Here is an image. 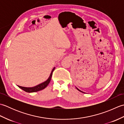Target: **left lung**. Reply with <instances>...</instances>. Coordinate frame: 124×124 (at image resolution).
Returning a JSON list of instances; mask_svg holds the SVG:
<instances>
[{
  "label": "left lung",
  "instance_id": "left-lung-1",
  "mask_svg": "<svg viewBox=\"0 0 124 124\" xmlns=\"http://www.w3.org/2000/svg\"><path fill=\"white\" fill-rule=\"evenodd\" d=\"M76 88H77V89H78V91H80V92H82V93H84V92H82V91H80V90H79V89H78V88H77V87H76Z\"/></svg>",
  "mask_w": 124,
  "mask_h": 124
}]
</instances>
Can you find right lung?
I'll use <instances>...</instances> for the list:
<instances>
[{
    "instance_id": "1",
    "label": "right lung",
    "mask_w": 124,
    "mask_h": 124,
    "mask_svg": "<svg viewBox=\"0 0 124 124\" xmlns=\"http://www.w3.org/2000/svg\"><path fill=\"white\" fill-rule=\"evenodd\" d=\"M54 69H55V68H54L53 69L52 72L51 73V75H50L49 78H48V79L45 81V82L39 84V85H37L35 87H22V86H18V87L21 88L25 92H28V93H32V92H38V91L42 90V89H43L45 88H46L47 86V85L49 84L50 81H51V80L53 72Z\"/></svg>"
}]
</instances>
